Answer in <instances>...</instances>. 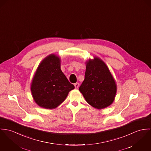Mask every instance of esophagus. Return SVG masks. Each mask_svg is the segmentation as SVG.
<instances>
[{
    "label": "esophagus",
    "instance_id": "obj_1",
    "mask_svg": "<svg viewBox=\"0 0 151 151\" xmlns=\"http://www.w3.org/2000/svg\"><path fill=\"white\" fill-rule=\"evenodd\" d=\"M74 86H75V87L76 88H78L79 87V83H76L74 84Z\"/></svg>",
    "mask_w": 151,
    "mask_h": 151
}]
</instances>
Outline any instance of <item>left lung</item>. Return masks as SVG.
<instances>
[{
	"label": "left lung",
	"instance_id": "left-lung-1",
	"mask_svg": "<svg viewBox=\"0 0 151 151\" xmlns=\"http://www.w3.org/2000/svg\"><path fill=\"white\" fill-rule=\"evenodd\" d=\"M116 84L106 64L98 57L86 62L84 80L79 87L85 100L92 106L102 109L114 101Z\"/></svg>",
	"mask_w": 151,
	"mask_h": 151
}]
</instances>
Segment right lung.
Instances as JSON below:
<instances>
[{
  "instance_id": "obj_1",
  "label": "right lung",
  "mask_w": 151,
  "mask_h": 151,
  "mask_svg": "<svg viewBox=\"0 0 151 151\" xmlns=\"http://www.w3.org/2000/svg\"><path fill=\"white\" fill-rule=\"evenodd\" d=\"M60 62L57 56L49 55L41 62L34 76L31 84L32 97L42 108H56L75 88L61 71Z\"/></svg>"
}]
</instances>
